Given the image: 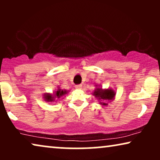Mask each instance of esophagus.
<instances>
[{
    "instance_id": "34e87169",
    "label": "esophagus",
    "mask_w": 160,
    "mask_h": 160,
    "mask_svg": "<svg viewBox=\"0 0 160 160\" xmlns=\"http://www.w3.org/2000/svg\"><path fill=\"white\" fill-rule=\"evenodd\" d=\"M82 85H81V84H78V85H76V86H75L76 89H82Z\"/></svg>"
}]
</instances>
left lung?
Masks as SVG:
<instances>
[{
	"mask_svg": "<svg viewBox=\"0 0 160 160\" xmlns=\"http://www.w3.org/2000/svg\"><path fill=\"white\" fill-rule=\"evenodd\" d=\"M95 89L92 92L99 104L102 106H108V102H111L115 99L116 92L112 89H102L100 85L96 84Z\"/></svg>",
	"mask_w": 160,
	"mask_h": 160,
	"instance_id": "left-lung-1",
	"label": "left lung"
}]
</instances>
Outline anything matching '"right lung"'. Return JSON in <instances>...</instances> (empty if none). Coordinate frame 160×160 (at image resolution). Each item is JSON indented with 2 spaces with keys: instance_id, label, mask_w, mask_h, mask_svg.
Wrapping results in <instances>:
<instances>
[{
  "instance_id": "1",
  "label": "right lung",
  "mask_w": 160,
  "mask_h": 160,
  "mask_svg": "<svg viewBox=\"0 0 160 160\" xmlns=\"http://www.w3.org/2000/svg\"><path fill=\"white\" fill-rule=\"evenodd\" d=\"M68 92V90L66 89H60V87H58V89H56L53 93H45L43 95V100L46 102H54V101H58L59 98H62V96Z\"/></svg>"
}]
</instances>
